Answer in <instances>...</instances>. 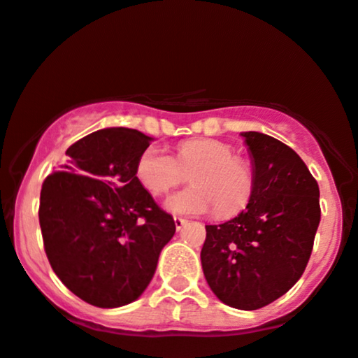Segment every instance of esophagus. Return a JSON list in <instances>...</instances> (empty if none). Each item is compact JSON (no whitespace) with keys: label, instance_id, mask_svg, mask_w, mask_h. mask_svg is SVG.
<instances>
[{"label":"esophagus","instance_id":"34e87169","mask_svg":"<svg viewBox=\"0 0 358 358\" xmlns=\"http://www.w3.org/2000/svg\"><path fill=\"white\" fill-rule=\"evenodd\" d=\"M185 224H187V219H183V217H175V227H176V231L182 229V227L185 226Z\"/></svg>","mask_w":358,"mask_h":358}]
</instances>
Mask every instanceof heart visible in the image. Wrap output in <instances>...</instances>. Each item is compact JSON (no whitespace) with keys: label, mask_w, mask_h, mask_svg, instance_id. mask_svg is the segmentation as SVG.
<instances>
[{"label":"heart","mask_w":358,"mask_h":358,"mask_svg":"<svg viewBox=\"0 0 358 358\" xmlns=\"http://www.w3.org/2000/svg\"><path fill=\"white\" fill-rule=\"evenodd\" d=\"M190 175L194 187L171 194L164 200L173 214L233 215L248 203L253 192V170L234 156L229 144L215 139H192L176 148V159L158 146H148L136 163V176L152 195L168 192Z\"/></svg>","instance_id":"heart-1"}]
</instances>
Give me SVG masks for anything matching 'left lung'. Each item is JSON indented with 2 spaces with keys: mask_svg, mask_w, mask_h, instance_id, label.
Instances as JSON below:
<instances>
[{
  "mask_svg": "<svg viewBox=\"0 0 358 358\" xmlns=\"http://www.w3.org/2000/svg\"><path fill=\"white\" fill-rule=\"evenodd\" d=\"M253 168L248 206L206 226L200 251L212 292L253 311L284 296L304 273L320 226V187L294 149L262 132H241Z\"/></svg>",
  "mask_w": 358,
  "mask_h": 358,
  "instance_id": "left-lung-1",
  "label": "left lung"
}]
</instances>
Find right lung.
I'll use <instances>...</instances> for the list:
<instances>
[{
	"label": "right lung",
	"instance_id": "obj_1",
	"mask_svg": "<svg viewBox=\"0 0 358 358\" xmlns=\"http://www.w3.org/2000/svg\"><path fill=\"white\" fill-rule=\"evenodd\" d=\"M152 137L136 129L92 132L66 151L41 192L44 248L62 284L96 308L139 299L175 221L136 176Z\"/></svg>",
	"mask_w": 358,
	"mask_h": 358
}]
</instances>
